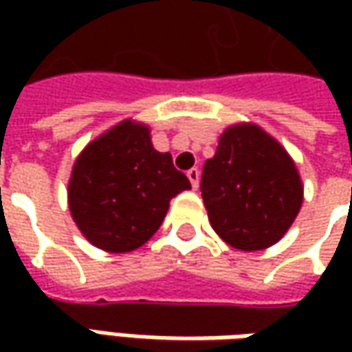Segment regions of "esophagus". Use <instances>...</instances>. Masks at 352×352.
I'll use <instances>...</instances> for the list:
<instances>
[{
    "label": "esophagus",
    "mask_w": 352,
    "mask_h": 352,
    "mask_svg": "<svg viewBox=\"0 0 352 352\" xmlns=\"http://www.w3.org/2000/svg\"><path fill=\"white\" fill-rule=\"evenodd\" d=\"M186 174H188V178H190V182H192V188H197V184H199V170L190 168Z\"/></svg>",
    "instance_id": "obj_1"
}]
</instances>
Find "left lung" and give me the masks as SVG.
Instances as JSON below:
<instances>
[{
    "label": "left lung",
    "instance_id": "obj_1",
    "mask_svg": "<svg viewBox=\"0 0 352 352\" xmlns=\"http://www.w3.org/2000/svg\"><path fill=\"white\" fill-rule=\"evenodd\" d=\"M213 231L241 250L274 245L302 208V180L288 153L254 125L227 129L201 172Z\"/></svg>",
    "mask_w": 352,
    "mask_h": 352
}]
</instances>
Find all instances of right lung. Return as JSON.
<instances>
[{
    "label": "right lung",
    "instance_id": "add662e5",
    "mask_svg": "<svg viewBox=\"0 0 352 352\" xmlns=\"http://www.w3.org/2000/svg\"><path fill=\"white\" fill-rule=\"evenodd\" d=\"M192 184L155 151L148 129L123 121L89 142L76 160L68 204L76 225L98 249L129 252L158 231L170 199Z\"/></svg>",
    "mask_w": 352,
    "mask_h": 352
}]
</instances>
